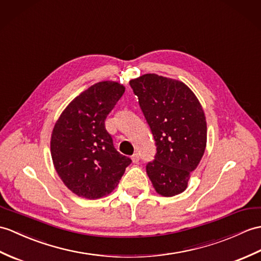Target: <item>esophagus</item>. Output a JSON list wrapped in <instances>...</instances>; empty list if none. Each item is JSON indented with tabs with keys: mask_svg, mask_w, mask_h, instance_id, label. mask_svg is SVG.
<instances>
[{
	"mask_svg": "<svg viewBox=\"0 0 261 261\" xmlns=\"http://www.w3.org/2000/svg\"><path fill=\"white\" fill-rule=\"evenodd\" d=\"M131 159H132V162H133V163H138L139 160H140V159H139V154H138V153L133 154V155L131 156Z\"/></svg>",
	"mask_w": 261,
	"mask_h": 261,
	"instance_id": "34e87169",
	"label": "esophagus"
}]
</instances>
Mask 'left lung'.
<instances>
[{
	"label": "left lung",
	"instance_id": "1",
	"mask_svg": "<svg viewBox=\"0 0 261 261\" xmlns=\"http://www.w3.org/2000/svg\"><path fill=\"white\" fill-rule=\"evenodd\" d=\"M152 132L156 153L147 165L156 193L173 197L187 189L207 145V122L196 94L184 82L148 73L130 81Z\"/></svg>",
	"mask_w": 261,
	"mask_h": 261
}]
</instances>
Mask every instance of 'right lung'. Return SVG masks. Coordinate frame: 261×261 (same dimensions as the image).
I'll list each match as a JSON object with an SVG mask.
<instances>
[{"instance_id":"add662e5","label":"right lung","mask_w":261,"mask_h":261,"mask_svg":"<svg viewBox=\"0 0 261 261\" xmlns=\"http://www.w3.org/2000/svg\"><path fill=\"white\" fill-rule=\"evenodd\" d=\"M124 86L102 81L72 100L51 135V155L60 179L81 198L99 199L116 189L128 156L119 153L105 121L124 93Z\"/></svg>"}]
</instances>
